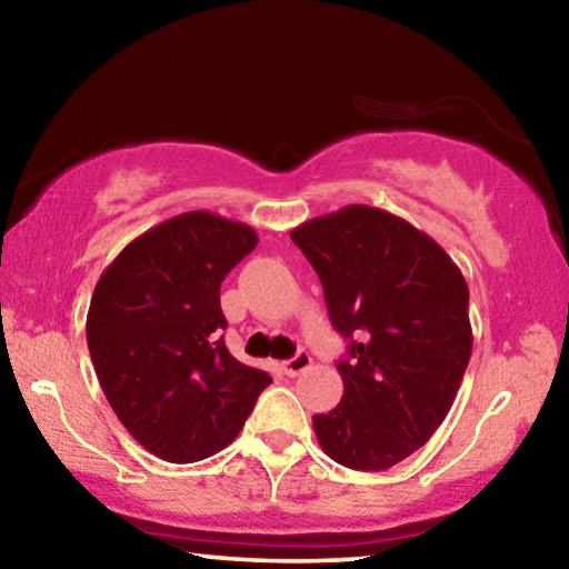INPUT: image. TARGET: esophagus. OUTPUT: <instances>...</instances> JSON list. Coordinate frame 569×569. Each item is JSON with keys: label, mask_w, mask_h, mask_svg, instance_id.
<instances>
[{"label": "esophagus", "mask_w": 569, "mask_h": 569, "mask_svg": "<svg viewBox=\"0 0 569 569\" xmlns=\"http://www.w3.org/2000/svg\"><path fill=\"white\" fill-rule=\"evenodd\" d=\"M308 366H311V356H308V351H298L293 359H288V361H283L281 363V369H283V373L286 377H298V373H303Z\"/></svg>", "instance_id": "1"}]
</instances>
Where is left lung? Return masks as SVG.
Segmentation results:
<instances>
[{
	"label": "left lung",
	"instance_id": "8db88e82",
	"mask_svg": "<svg viewBox=\"0 0 569 569\" xmlns=\"http://www.w3.org/2000/svg\"><path fill=\"white\" fill-rule=\"evenodd\" d=\"M319 273L343 397L313 429L333 461L381 471L413 455L457 399L471 356L469 288L437 240L399 216L346 206L293 228Z\"/></svg>",
	"mask_w": 569,
	"mask_h": 569
}]
</instances>
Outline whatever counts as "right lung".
<instances>
[{"label": "right lung", "mask_w": 569, "mask_h": 569, "mask_svg": "<svg viewBox=\"0 0 569 569\" xmlns=\"http://www.w3.org/2000/svg\"><path fill=\"white\" fill-rule=\"evenodd\" d=\"M256 230L190 210L134 238L104 268L88 311L100 387L134 441L190 465L238 437L271 377L226 349L220 283Z\"/></svg>", "instance_id": "add662e5"}]
</instances>
